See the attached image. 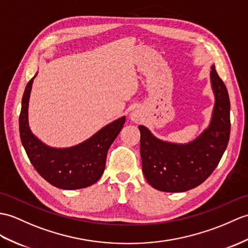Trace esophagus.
<instances>
[{"instance_id": "34e87169", "label": "esophagus", "mask_w": 248, "mask_h": 248, "mask_svg": "<svg viewBox=\"0 0 248 248\" xmlns=\"http://www.w3.org/2000/svg\"><path fill=\"white\" fill-rule=\"evenodd\" d=\"M138 118H140V116H138V113L136 112H133L131 115V119L133 120V122H138Z\"/></svg>"}]
</instances>
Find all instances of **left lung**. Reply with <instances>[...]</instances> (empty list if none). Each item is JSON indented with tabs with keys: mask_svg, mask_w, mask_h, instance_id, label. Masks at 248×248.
I'll list each match as a JSON object with an SVG mask.
<instances>
[{
	"mask_svg": "<svg viewBox=\"0 0 248 248\" xmlns=\"http://www.w3.org/2000/svg\"><path fill=\"white\" fill-rule=\"evenodd\" d=\"M215 107L208 128L188 143L155 137L140 125L142 172L150 185L164 192H184L201 185L214 172L226 150L230 135V102L215 65L210 72Z\"/></svg>",
	"mask_w": 248,
	"mask_h": 248,
	"instance_id": "obj_1",
	"label": "left lung"
}]
</instances>
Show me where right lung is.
Instances as JSON below:
<instances>
[{
    "label": "right lung",
    "mask_w": 248,
    "mask_h": 248,
    "mask_svg": "<svg viewBox=\"0 0 248 248\" xmlns=\"http://www.w3.org/2000/svg\"><path fill=\"white\" fill-rule=\"evenodd\" d=\"M33 78L23 94L19 117L21 141L31 163L45 181L57 188L75 190L93 185L105 171L108 148L122 131L125 117L114 120L77 146L51 148L38 140L28 125V102Z\"/></svg>",
    "instance_id": "right-lung-1"
}]
</instances>
